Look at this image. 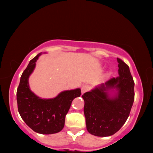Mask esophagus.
I'll return each instance as SVG.
<instances>
[{
    "label": "esophagus",
    "instance_id": "esophagus-1",
    "mask_svg": "<svg viewBox=\"0 0 153 153\" xmlns=\"http://www.w3.org/2000/svg\"><path fill=\"white\" fill-rule=\"evenodd\" d=\"M89 89H90L89 86H88V85H84V86H82V88H81L82 93V94H84L85 92L88 91Z\"/></svg>",
    "mask_w": 153,
    "mask_h": 153
}]
</instances>
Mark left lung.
I'll use <instances>...</instances> for the list:
<instances>
[{"label": "left lung", "instance_id": "8db88e82", "mask_svg": "<svg viewBox=\"0 0 153 153\" xmlns=\"http://www.w3.org/2000/svg\"><path fill=\"white\" fill-rule=\"evenodd\" d=\"M117 59L119 76L82 95L87 130L96 136H110L120 130L133 105V77L128 65Z\"/></svg>", "mask_w": 153, "mask_h": 153}]
</instances>
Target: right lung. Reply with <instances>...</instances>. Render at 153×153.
<instances>
[{
    "label": "right lung",
    "instance_id": "right-lung-1",
    "mask_svg": "<svg viewBox=\"0 0 153 153\" xmlns=\"http://www.w3.org/2000/svg\"><path fill=\"white\" fill-rule=\"evenodd\" d=\"M39 53L30 61L21 76L17 90L18 111L22 120L36 132L41 134L58 133L63 129L65 120L71 102L81 95V90H65L53 98H41L31 91L29 77L41 55Z\"/></svg>",
    "mask_w": 153,
    "mask_h": 153
}]
</instances>
